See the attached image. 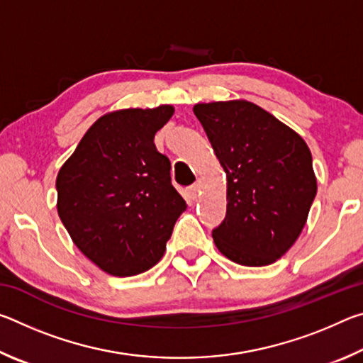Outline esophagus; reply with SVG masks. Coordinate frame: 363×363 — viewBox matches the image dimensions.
Masks as SVG:
<instances>
[{"label":"esophagus","mask_w":363,"mask_h":363,"mask_svg":"<svg viewBox=\"0 0 363 363\" xmlns=\"http://www.w3.org/2000/svg\"><path fill=\"white\" fill-rule=\"evenodd\" d=\"M200 190H201V182H195L194 186L189 187V196L192 200H196V196L200 195Z\"/></svg>","instance_id":"obj_1"}]
</instances>
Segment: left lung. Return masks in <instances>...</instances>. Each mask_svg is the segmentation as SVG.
Instances as JSON below:
<instances>
[{"label": "left lung", "mask_w": 363, "mask_h": 363, "mask_svg": "<svg viewBox=\"0 0 363 363\" xmlns=\"http://www.w3.org/2000/svg\"><path fill=\"white\" fill-rule=\"evenodd\" d=\"M227 177V211L213 230L218 250L242 266L280 259L303 232L317 179L304 139L253 102L196 104Z\"/></svg>", "instance_id": "left-lung-1"}]
</instances>
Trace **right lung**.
<instances>
[{
    "label": "right lung",
    "instance_id": "1",
    "mask_svg": "<svg viewBox=\"0 0 363 363\" xmlns=\"http://www.w3.org/2000/svg\"><path fill=\"white\" fill-rule=\"evenodd\" d=\"M173 113L158 106L102 115L59 169L60 220L78 250L115 277L155 266L187 208L153 144Z\"/></svg>",
    "mask_w": 363,
    "mask_h": 363
}]
</instances>
